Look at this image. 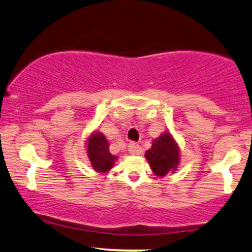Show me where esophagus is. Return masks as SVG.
<instances>
[{
    "label": "esophagus",
    "mask_w": 252,
    "mask_h": 252,
    "mask_svg": "<svg viewBox=\"0 0 252 252\" xmlns=\"http://www.w3.org/2000/svg\"><path fill=\"white\" fill-rule=\"evenodd\" d=\"M128 149H129V153L132 154V155H139V154H142V151H143L142 150V148L139 147L137 143H134V142L129 144Z\"/></svg>",
    "instance_id": "34e87169"
}]
</instances>
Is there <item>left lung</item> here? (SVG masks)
I'll list each match as a JSON object with an SVG mask.
<instances>
[{
  "instance_id": "8db88e82",
  "label": "left lung",
  "mask_w": 252,
  "mask_h": 252,
  "mask_svg": "<svg viewBox=\"0 0 252 252\" xmlns=\"http://www.w3.org/2000/svg\"><path fill=\"white\" fill-rule=\"evenodd\" d=\"M145 158L151 171L158 177H164L169 172L174 174L180 164V147L170 132L164 131L153 141L149 150L145 151Z\"/></svg>"
}]
</instances>
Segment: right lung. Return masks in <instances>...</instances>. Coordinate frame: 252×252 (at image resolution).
Listing matches in <instances>:
<instances>
[{
  "mask_svg": "<svg viewBox=\"0 0 252 252\" xmlns=\"http://www.w3.org/2000/svg\"><path fill=\"white\" fill-rule=\"evenodd\" d=\"M109 141L98 130L88 136L86 141L87 156L92 163L93 169L98 174H105L113 169L118 156H114L109 151Z\"/></svg>",
  "mask_w": 252,
  "mask_h": 252,
  "instance_id": "obj_1",
  "label": "right lung"
}]
</instances>
